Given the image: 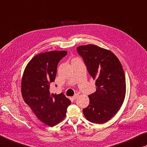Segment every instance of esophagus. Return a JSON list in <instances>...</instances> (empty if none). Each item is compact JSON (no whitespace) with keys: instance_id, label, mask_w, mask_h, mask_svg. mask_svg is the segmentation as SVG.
Returning a JSON list of instances; mask_svg holds the SVG:
<instances>
[{"instance_id":"esophagus-1","label":"esophagus","mask_w":147,"mask_h":147,"mask_svg":"<svg viewBox=\"0 0 147 147\" xmlns=\"http://www.w3.org/2000/svg\"><path fill=\"white\" fill-rule=\"evenodd\" d=\"M78 96H79L78 94H74V95L73 96V100H76V98L78 97Z\"/></svg>"}]
</instances>
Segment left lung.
I'll list each match as a JSON object with an SVG mask.
<instances>
[{
    "label": "left lung",
    "mask_w": 147,
    "mask_h": 147,
    "mask_svg": "<svg viewBox=\"0 0 147 147\" xmlns=\"http://www.w3.org/2000/svg\"><path fill=\"white\" fill-rule=\"evenodd\" d=\"M87 70L96 80V90L89 96V105L83 110L88 121L104 123L118 113L126 94L125 73L119 59L110 50L93 44L77 47Z\"/></svg>",
    "instance_id": "obj_1"
}]
</instances>
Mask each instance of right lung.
Here are the masks:
<instances>
[{
	"label": "right lung",
	"instance_id": "1",
	"mask_svg": "<svg viewBox=\"0 0 147 147\" xmlns=\"http://www.w3.org/2000/svg\"><path fill=\"white\" fill-rule=\"evenodd\" d=\"M67 54L66 51L40 53L26 65L21 82V92L25 103L41 121L53 127L65 118L71 103L63 93L50 94L51 83L55 81L57 65Z\"/></svg>",
	"mask_w": 147,
	"mask_h": 147
}]
</instances>
